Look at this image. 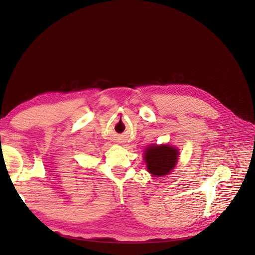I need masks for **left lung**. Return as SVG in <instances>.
I'll return each mask as SVG.
<instances>
[{"mask_svg": "<svg viewBox=\"0 0 255 255\" xmlns=\"http://www.w3.org/2000/svg\"><path fill=\"white\" fill-rule=\"evenodd\" d=\"M179 150L169 144H152L144 151L146 169L153 176L168 175L175 167L179 158Z\"/></svg>", "mask_w": 255, "mask_h": 255, "instance_id": "obj_1", "label": "left lung"}]
</instances>
